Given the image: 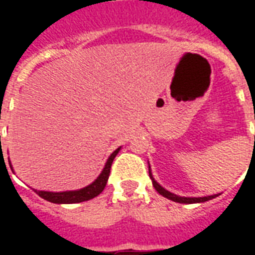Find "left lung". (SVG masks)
I'll use <instances>...</instances> for the list:
<instances>
[{
	"mask_svg": "<svg viewBox=\"0 0 255 255\" xmlns=\"http://www.w3.org/2000/svg\"><path fill=\"white\" fill-rule=\"evenodd\" d=\"M255 119V117H254ZM149 173H150V169H149ZM150 177H151V180H153V186L154 188L158 191V194H161L162 197L168 198V199H171V201H175V202H179V203H198V202H205V201H209V199H212L214 198L216 195H210V197H202V198H186V197H177L175 194H172V192L166 191L165 188H162L158 184V183L155 182L153 176H151V173H150Z\"/></svg>",
	"mask_w": 255,
	"mask_h": 255,
	"instance_id": "obj_1",
	"label": "left lung"
}]
</instances>
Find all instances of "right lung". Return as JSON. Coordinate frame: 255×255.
Segmentation results:
<instances>
[{
    "mask_svg": "<svg viewBox=\"0 0 255 255\" xmlns=\"http://www.w3.org/2000/svg\"><path fill=\"white\" fill-rule=\"evenodd\" d=\"M0 144H1V136H0ZM119 150H115L111 154V157L106 161V165L104 168V171L101 172V175L95 182H93L87 187L82 188V190H76V191H64V192H50V191H36L35 192L43 199H46L49 202L53 203H79L84 202V201H89L93 199L97 195H100L101 192L104 191V188L106 186V182L109 179V173H111V166L112 162L115 160V157L119 153ZM12 168V166H10Z\"/></svg>",
    "mask_w": 255,
    "mask_h": 255,
    "instance_id": "1",
    "label": "right lung"
}]
</instances>
